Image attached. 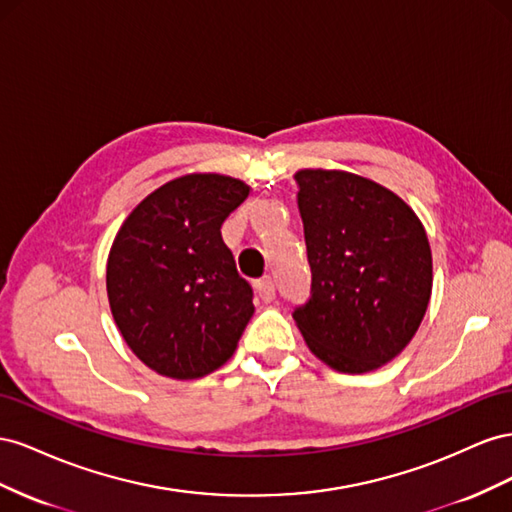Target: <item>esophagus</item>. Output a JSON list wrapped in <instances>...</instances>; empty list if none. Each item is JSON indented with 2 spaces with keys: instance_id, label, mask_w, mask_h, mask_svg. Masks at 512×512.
<instances>
[{
  "instance_id": "obj_1",
  "label": "esophagus",
  "mask_w": 512,
  "mask_h": 512,
  "mask_svg": "<svg viewBox=\"0 0 512 512\" xmlns=\"http://www.w3.org/2000/svg\"><path fill=\"white\" fill-rule=\"evenodd\" d=\"M255 289H257V294H259V298L264 300V302H272L274 298H276V289H274V281L270 279V276H264V279H259L257 283H255Z\"/></svg>"
}]
</instances>
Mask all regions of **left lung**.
I'll use <instances>...</instances> for the list:
<instances>
[{
  "instance_id": "obj_1",
  "label": "left lung",
  "mask_w": 512,
  "mask_h": 512,
  "mask_svg": "<svg viewBox=\"0 0 512 512\" xmlns=\"http://www.w3.org/2000/svg\"><path fill=\"white\" fill-rule=\"evenodd\" d=\"M311 296L294 319L311 352L367 373L412 341L431 298L429 240L388 188L347 171L296 173Z\"/></svg>"
}]
</instances>
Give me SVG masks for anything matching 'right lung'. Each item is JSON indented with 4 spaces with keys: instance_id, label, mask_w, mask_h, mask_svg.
Returning <instances> with one entry per match:
<instances>
[{
    "instance_id": "1",
    "label": "right lung",
    "mask_w": 512,
    "mask_h": 512,
    "mask_svg": "<svg viewBox=\"0 0 512 512\" xmlns=\"http://www.w3.org/2000/svg\"><path fill=\"white\" fill-rule=\"evenodd\" d=\"M248 186L218 173L171 180L130 212L107 264L115 324L137 358L165 377L225 364L253 317V287L223 242Z\"/></svg>"
}]
</instances>
